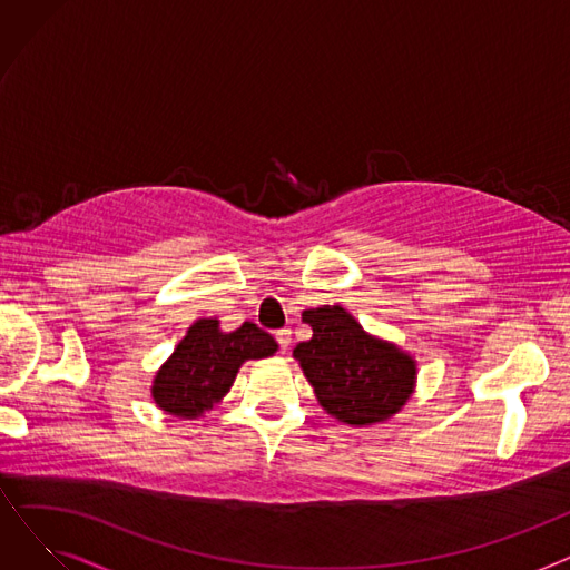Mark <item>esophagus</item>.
<instances>
[{"label":"esophagus","instance_id":"esophagus-1","mask_svg":"<svg viewBox=\"0 0 570 570\" xmlns=\"http://www.w3.org/2000/svg\"><path fill=\"white\" fill-rule=\"evenodd\" d=\"M275 337H277V344H279L282 351H286L291 346V331H288V327H282V331L275 333Z\"/></svg>","mask_w":570,"mask_h":570}]
</instances>
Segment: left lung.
Returning a JSON list of instances; mask_svg holds the SVG:
<instances>
[{
    "instance_id": "obj_1",
    "label": "left lung",
    "mask_w": 570,
    "mask_h": 570,
    "mask_svg": "<svg viewBox=\"0 0 570 570\" xmlns=\"http://www.w3.org/2000/svg\"><path fill=\"white\" fill-rule=\"evenodd\" d=\"M312 340L293 348L318 404L346 425H374L395 415L413 393L415 361L363 331L342 305L305 309Z\"/></svg>"
}]
</instances>
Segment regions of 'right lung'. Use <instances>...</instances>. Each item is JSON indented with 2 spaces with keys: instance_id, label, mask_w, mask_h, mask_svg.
Here are the masks:
<instances>
[{
  "instance_id": "1",
  "label": "right lung",
  "mask_w": 570,
  "mask_h": 570,
  "mask_svg": "<svg viewBox=\"0 0 570 570\" xmlns=\"http://www.w3.org/2000/svg\"><path fill=\"white\" fill-rule=\"evenodd\" d=\"M275 351V337L252 321L233 333H222L217 318H198L157 372L153 397L168 415L194 421L222 402L239 365Z\"/></svg>"
}]
</instances>
